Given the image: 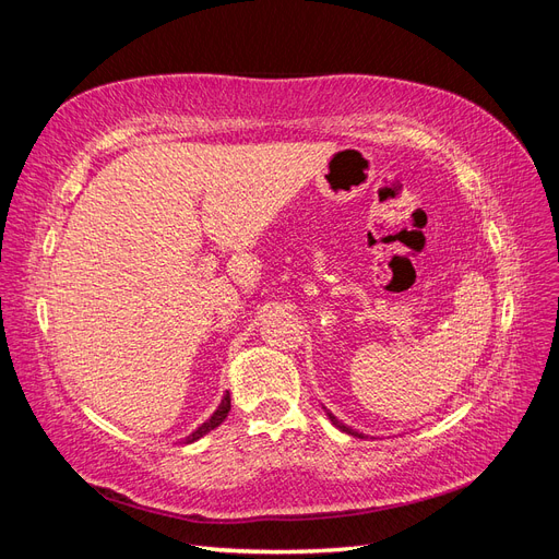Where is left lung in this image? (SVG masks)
<instances>
[{
  "instance_id": "1",
  "label": "left lung",
  "mask_w": 559,
  "mask_h": 559,
  "mask_svg": "<svg viewBox=\"0 0 559 559\" xmlns=\"http://www.w3.org/2000/svg\"><path fill=\"white\" fill-rule=\"evenodd\" d=\"M326 415H329V419H331V421H333V425H335V427H337V429H341V431H345V433H352V436H359V438H364V436H361V433H359V431H354V429H349V427H345V425H343V421H337V419H335V417H333V415H331V413H326Z\"/></svg>"
}]
</instances>
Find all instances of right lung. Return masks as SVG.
Segmentation results:
<instances>
[{"mask_svg":"<svg viewBox=\"0 0 559 559\" xmlns=\"http://www.w3.org/2000/svg\"><path fill=\"white\" fill-rule=\"evenodd\" d=\"M228 411H230V394L226 392V396L222 399V405H218L216 408V413L205 421V425L202 427H198L189 438H186V443H193V441H198L200 436H205L207 431H212V429H216L218 425H222V421L228 417Z\"/></svg>","mask_w":559,"mask_h":559,"instance_id":"1","label":"right lung"}]
</instances>
